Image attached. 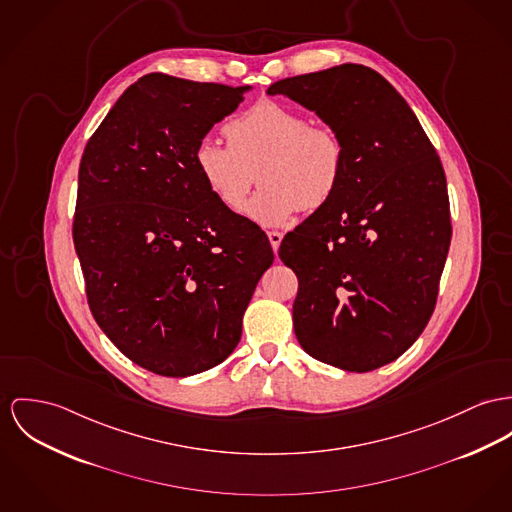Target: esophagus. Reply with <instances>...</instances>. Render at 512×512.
I'll return each mask as SVG.
<instances>
[{"mask_svg": "<svg viewBox=\"0 0 512 512\" xmlns=\"http://www.w3.org/2000/svg\"><path fill=\"white\" fill-rule=\"evenodd\" d=\"M282 237H284V234H280V232H269V241H271V245H273L275 251H278Z\"/></svg>", "mask_w": 512, "mask_h": 512, "instance_id": "1", "label": "esophagus"}]
</instances>
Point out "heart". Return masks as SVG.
I'll list each match as a JSON object with an SVG mask.
<instances>
[{"label":"heart","mask_w":512,"mask_h":512,"mask_svg":"<svg viewBox=\"0 0 512 512\" xmlns=\"http://www.w3.org/2000/svg\"><path fill=\"white\" fill-rule=\"evenodd\" d=\"M228 146L202 138L195 167L208 193L239 210L255 179L263 187L245 214L267 228L284 226L302 208L325 206L341 187L345 146L327 126L275 101H261L226 124ZM258 175H254V171Z\"/></svg>","instance_id":"obj_1"}]
</instances>
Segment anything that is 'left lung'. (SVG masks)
I'll use <instances>...</instances> for the list:
<instances>
[{"label": "left lung", "mask_w": 512, "mask_h": 512, "mask_svg": "<svg viewBox=\"0 0 512 512\" xmlns=\"http://www.w3.org/2000/svg\"><path fill=\"white\" fill-rule=\"evenodd\" d=\"M267 93L314 111L345 146L339 191L278 249L300 282L298 343L341 370H376L433 315L452 237L442 163L407 101L368 66L280 79Z\"/></svg>", "instance_id": "1"}]
</instances>
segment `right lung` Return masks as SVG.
<instances>
[{"label":"right lung","instance_id":"add662e5","mask_svg":"<svg viewBox=\"0 0 512 512\" xmlns=\"http://www.w3.org/2000/svg\"><path fill=\"white\" fill-rule=\"evenodd\" d=\"M253 87L148 74L85 146L74 243L91 314L138 366L185 378L224 362L275 253L222 206L195 167L198 142Z\"/></svg>","mask_w":512,"mask_h":512}]
</instances>
